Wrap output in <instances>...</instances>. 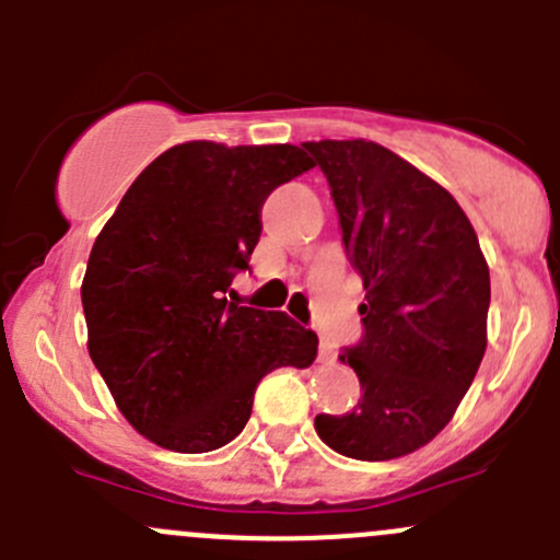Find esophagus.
<instances>
[{"label":"esophagus","mask_w":560,"mask_h":560,"mask_svg":"<svg viewBox=\"0 0 560 560\" xmlns=\"http://www.w3.org/2000/svg\"><path fill=\"white\" fill-rule=\"evenodd\" d=\"M332 358H336V349L330 347V341L319 338V363H332Z\"/></svg>","instance_id":"1"}]
</instances>
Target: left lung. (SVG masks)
Returning a JSON list of instances; mask_svg holds the SVG:
<instances>
[{"instance_id":"obj_1","label":"left lung","mask_w":560,"mask_h":560,"mask_svg":"<svg viewBox=\"0 0 560 560\" xmlns=\"http://www.w3.org/2000/svg\"><path fill=\"white\" fill-rule=\"evenodd\" d=\"M325 173L341 241L363 276V338L343 349L360 380L347 415H316L322 442L354 460L425 447L471 387L488 347L490 270L444 186L371 140L303 143Z\"/></svg>"}]
</instances>
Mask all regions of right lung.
Returning <instances> with one entry per match:
<instances>
[{
    "instance_id": "obj_1",
    "label": "right lung",
    "mask_w": 560,
    "mask_h": 560,
    "mask_svg": "<svg viewBox=\"0 0 560 560\" xmlns=\"http://www.w3.org/2000/svg\"><path fill=\"white\" fill-rule=\"evenodd\" d=\"M312 167L290 143L173 145L94 241L81 287L89 354L149 442L189 455L224 447L265 374L314 363V330L228 301L262 233V202Z\"/></svg>"
}]
</instances>
